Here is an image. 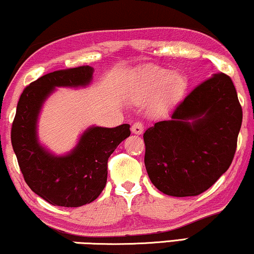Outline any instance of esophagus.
<instances>
[{"mask_svg": "<svg viewBox=\"0 0 254 254\" xmlns=\"http://www.w3.org/2000/svg\"><path fill=\"white\" fill-rule=\"evenodd\" d=\"M143 130H144V126H143V124L140 123V121H137V123H135L133 126H131V133H134L136 135L143 134Z\"/></svg>", "mask_w": 254, "mask_h": 254, "instance_id": "1", "label": "esophagus"}]
</instances>
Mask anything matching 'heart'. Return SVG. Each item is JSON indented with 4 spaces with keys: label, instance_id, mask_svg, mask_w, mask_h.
<instances>
[{
    "label": "heart",
    "instance_id": "obj_1",
    "mask_svg": "<svg viewBox=\"0 0 254 254\" xmlns=\"http://www.w3.org/2000/svg\"><path fill=\"white\" fill-rule=\"evenodd\" d=\"M187 81L179 71L149 68L138 76L133 89V100L138 105L149 103L152 114H162L185 92Z\"/></svg>",
    "mask_w": 254,
    "mask_h": 254
}]
</instances>
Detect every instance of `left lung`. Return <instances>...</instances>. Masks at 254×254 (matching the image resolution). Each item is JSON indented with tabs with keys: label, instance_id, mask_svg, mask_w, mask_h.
Instances as JSON below:
<instances>
[{
	"label": "left lung",
	"instance_id": "8db88e82",
	"mask_svg": "<svg viewBox=\"0 0 254 254\" xmlns=\"http://www.w3.org/2000/svg\"><path fill=\"white\" fill-rule=\"evenodd\" d=\"M243 111L231 78L214 74L143 134L144 165L157 190L171 196L203 193L234 159Z\"/></svg>",
	"mask_w": 254,
	"mask_h": 254
}]
</instances>
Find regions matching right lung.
Masks as SVG:
<instances>
[{"label": "right lung", "instance_id": "add662e5", "mask_svg": "<svg viewBox=\"0 0 254 254\" xmlns=\"http://www.w3.org/2000/svg\"><path fill=\"white\" fill-rule=\"evenodd\" d=\"M92 74L89 65L50 72L27 85L17 104L11 143L19 169L30 189L53 206L81 207L96 200L106 185L109 157L130 135L128 124L90 127L65 156H55L39 144L37 120L47 97L55 86L88 85Z\"/></svg>", "mask_w": 254, "mask_h": 254}]
</instances>
